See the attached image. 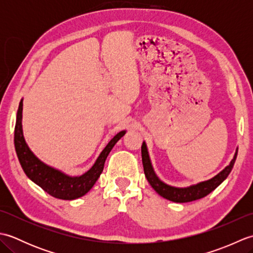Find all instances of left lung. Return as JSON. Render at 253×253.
<instances>
[{"mask_svg": "<svg viewBox=\"0 0 253 253\" xmlns=\"http://www.w3.org/2000/svg\"><path fill=\"white\" fill-rule=\"evenodd\" d=\"M237 151H236L235 157L232 160L230 164L226 166L221 173L217 174L215 177H213L212 179L200 182V184L188 187V188H175V187H170L169 185L164 184V182H162L158 178L157 175L154 174L151 162H150L146 143L143 142L141 147L143 170L148 181L150 182V185L152 186L153 189L157 191L161 197L168 199L169 201L178 202V203L190 202V201L198 200V199L204 198L206 196H208L210 192H212L214 189H215L216 187L221 185L222 182L227 178L230 170L233 169L236 158H237Z\"/></svg>", "mask_w": 253, "mask_h": 253, "instance_id": "obj_1", "label": "left lung"}]
</instances>
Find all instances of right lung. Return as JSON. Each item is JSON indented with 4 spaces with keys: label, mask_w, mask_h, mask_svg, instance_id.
<instances>
[{
    "label": "right lung",
    "mask_w": 253,
    "mask_h": 253,
    "mask_svg": "<svg viewBox=\"0 0 253 253\" xmlns=\"http://www.w3.org/2000/svg\"><path fill=\"white\" fill-rule=\"evenodd\" d=\"M21 113H23V101H20L17 111V120L15 125V136L14 143L15 150L17 153L18 160L23 168L25 174L29 178L40 186L45 192L52 197L63 200H73L84 196L91 188L93 187L95 181L98 180L102 170L104 168L105 160L107 155L111 152L112 148L115 143L125 135L126 131H121L107 143L103 151L99 155L98 160L94 165L87 173L79 177H71L61 173L50 166L42 163L38 160L35 154L30 151L23 136V129H21Z\"/></svg>",
    "instance_id": "add662e5"
}]
</instances>
